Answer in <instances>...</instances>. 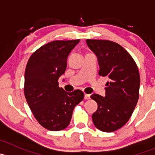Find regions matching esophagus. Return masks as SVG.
<instances>
[{
	"instance_id": "1",
	"label": "esophagus",
	"mask_w": 155,
	"mask_h": 155,
	"mask_svg": "<svg viewBox=\"0 0 155 155\" xmlns=\"http://www.w3.org/2000/svg\"><path fill=\"white\" fill-rule=\"evenodd\" d=\"M84 98H85V100H89L90 99V94H85V96H84Z\"/></svg>"
}]
</instances>
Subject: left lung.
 Instances as JSON below:
<instances>
[{
    "label": "left lung",
    "instance_id": "left-lung-1",
    "mask_svg": "<svg viewBox=\"0 0 155 155\" xmlns=\"http://www.w3.org/2000/svg\"><path fill=\"white\" fill-rule=\"evenodd\" d=\"M97 56L99 75L107 77L105 96L93 94L97 104L92 115L94 124L104 132H113L128 121L139 99L140 77L130 54L119 44L109 40H86Z\"/></svg>",
    "mask_w": 155,
    "mask_h": 155
}]
</instances>
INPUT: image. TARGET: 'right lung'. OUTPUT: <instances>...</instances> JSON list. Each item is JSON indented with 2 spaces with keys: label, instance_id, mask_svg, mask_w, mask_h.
I'll list each match as a JSON object with an SVG mask.
<instances>
[{
  "label": "right lung",
  "instance_id": "add662e5",
  "mask_svg": "<svg viewBox=\"0 0 155 155\" xmlns=\"http://www.w3.org/2000/svg\"><path fill=\"white\" fill-rule=\"evenodd\" d=\"M80 40H55L41 46L30 57L25 72V96L39 124L58 131L69 125L75 107L84 98L80 90L59 87L70 51Z\"/></svg>",
  "mask_w": 155,
  "mask_h": 155
}]
</instances>
